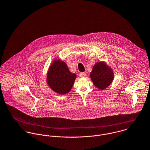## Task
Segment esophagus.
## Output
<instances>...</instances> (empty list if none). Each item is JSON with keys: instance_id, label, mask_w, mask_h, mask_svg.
<instances>
[{"instance_id": "obj_1", "label": "esophagus", "mask_w": 150, "mask_h": 150, "mask_svg": "<svg viewBox=\"0 0 150 150\" xmlns=\"http://www.w3.org/2000/svg\"><path fill=\"white\" fill-rule=\"evenodd\" d=\"M86 72L80 73V76L81 77H84L86 76Z\"/></svg>"}]
</instances>
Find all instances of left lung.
Segmentation results:
<instances>
[{
    "mask_svg": "<svg viewBox=\"0 0 150 150\" xmlns=\"http://www.w3.org/2000/svg\"><path fill=\"white\" fill-rule=\"evenodd\" d=\"M90 77L95 86L100 89H104L112 81L114 74L109 67L100 62L93 66Z\"/></svg>",
    "mask_w": 150,
    "mask_h": 150,
    "instance_id": "obj_1",
    "label": "left lung"
}]
</instances>
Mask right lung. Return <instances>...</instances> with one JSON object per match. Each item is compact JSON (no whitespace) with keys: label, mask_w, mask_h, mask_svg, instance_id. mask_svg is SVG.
<instances>
[{"label":"right lung","mask_w":150,"mask_h":150,"mask_svg":"<svg viewBox=\"0 0 150 150\" xmlns=\"http://www.w3.org/2000/svg\"><path fill=\"white\" fill-rule=\"evenodd\" d=\"M76 78V75L69 71L66 63L55 60L48 70L47 81L53 91L65 94L71 89Z\"/></svg>","instance_id":"1"}]
</instances>
